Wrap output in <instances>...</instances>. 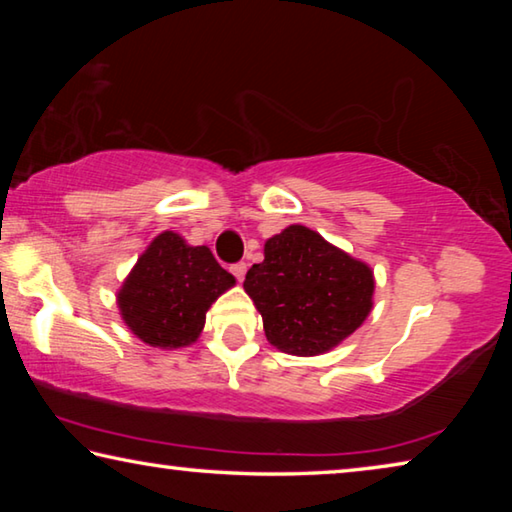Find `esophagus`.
Wrapping results in <instances>:
<instances>
[{
  "label": "esophagus",
  "mask_w": 512,
  "mask_h": 512,
  "mask_svg": "<svg viewBox=\"0 0 512 512\" xmlns=\"http://www.w3.org/2000/svg\"><path fill=\"white\" fill-rule=\"evenodd\" d=\"M246 264L244 262H237V264H232L230 266V271H232V275H235L237 277V280L241 282V280H244V275H246Z\"/></svg>",
  "instance_id": "34e87169"
}]
</instances>
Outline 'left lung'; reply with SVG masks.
<instances>
[{
  "label": "left lung",
  "instance_id": "1",
  "mask_svg": "<svg viewBox=\"0 0 512 512\" xmlns=\"http://www.w3.org/2000/svg\"><path fill=\"white\" fill-rule=\"evenodd\" d=\"M244 289L268 343L296 357L336 348L375 305L372 268L300 223L266 239L264 262L246 273Z\"/></svg>",
  "mask_w": 512,
  "mask_h": 512
}]
</instances>
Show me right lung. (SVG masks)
Listing matches in <instances>:
<instances>
[{"mask_svg":"<svg viewBox=\"0 0 512 512\" xmlns=\"http://www.w3.org/2000/svg\"><path fill=\"white\" fill-rule=\"evenodd\" d=\"M237 284L207 246H189L173 230L155 237L117 291L126 327L151 348L178 350L198 341L212 302Z\"/></svg>","mask_w":512,"mask_h":512,"instance_id":"obj_1","label":"right lung"}]
</instances>
